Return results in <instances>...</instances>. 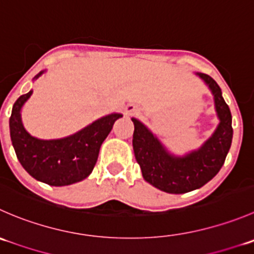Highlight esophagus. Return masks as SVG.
Masks as SVG:
<instances>
[{
  "instance_id": "1",
  "label": "esophagus",
  "mask_w": 254,
  "mask_h": 254,
  "mask_svg": "<svg viewBox=\"0 0 254 254\" xmlns=\"http://www.w3.org/2000/svg\"><path fill=\"white\" fill-rule=\"evenodd\" d=\"M135 110H136V108H135V105H132V104L127 105V108H125V113H127V114H132Z\"/></svg>"
}]
</instances>
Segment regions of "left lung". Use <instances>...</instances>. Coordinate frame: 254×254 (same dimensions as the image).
Returning a JSON list of instances; mask_svg holds the SVG:
<instances>
[{"label":"left lung","mask_w":254,"mask_h":254,"mask_svg":"<svg viewBox=\"0 0 254 254\" xmlns=\"http://www.w3.org/2000/svg\"><path fill=\"white\" fill-rule=\"evenodd\" d=\"M197 75L213 94L220 119L212 136L198 150L185 156L171 155L142 123L134 118L131 119L135 127L132 147L142 177L152 186L167 193L190 192L207 184L225 164L232 142V115L222 98L221 88L210 75L203 73Z\"/></svg>","instance_id":"8db88e82"}]
</instances>
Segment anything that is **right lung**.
<instances>
[{
	"instance_id": "obj_1",
	"label": "right lung",
	"mask_w": 254,
	"mask_h": 254,
	"mask_svg": "<svg viewBox=\"0 0 254 254\" xmlns=\"http://www.w3.org/2000/svg\"><path fill=\"white\" fill-rule=\"evenodd\" d=\"M43 72H39L34 79ZM32 92L16 100L9 118V134L17 159L32 177L51 186H67L82 181L93 171L103 141L123 115L103 117L63 139H37L26 131L21 122V109Z\"/></svg>"
}]
</instances>
